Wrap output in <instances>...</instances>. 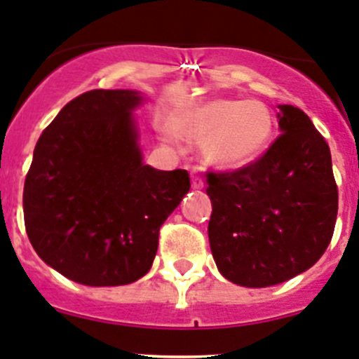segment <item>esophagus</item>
<instances>
[{
  "mask_svg": "<svg viewBox=\"0 0 359 359\" xmlns=\"http://www.w3.org/2000/svg\"><path fill=\"white\" fill-rule=\"evenodd\" d=\"M192 187L194 189H203L205 187V182H203V177L199 176L197 172H192Z\"/></svg>",
  "mask_w": 359,
  "mask_h": 359,
  "instance_id": "esophagus-1",
  "label": "esophagus"
}]
</instances>
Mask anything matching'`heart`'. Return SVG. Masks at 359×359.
I'll return each mask as SVG.
<instances>
[{
	"label": "heart",
	"instance_id": "heart-1",
	"mask_svg": "<svg viewBox=\"0 0 359 359\" xmlns=\"http://www.w3.org/2000/svg\"><path fill=\"white\" fill-rule=\"evenodd\" d=\"M177 128L190 139H206L205 153L210 162L236 169L255 162L267 149L274 119L259 101L213 97L183 111Z\"/></svg>",
	"mask_w": 359,
	"mask_h": 359
}]
</instances>
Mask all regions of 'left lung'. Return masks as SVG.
I'll return each instance as SVG.
<instances>
[{
    "instance_id": "8db88e82",
    "label": "left lung",
    "mask_w": 359,
    "mask_h": 359,
    "mask_svg": "<svg viewBox=\"0 0 359 359\" xmlns=\"http://www.w3.org/2000/svg\"><path fill=\"white\" fill-rule=\"evenodd\" d=\"M279 110L283 133L262 156L236 170L206 172L213 259L240 287H272L308 271L337 222L330 146L304 111Z\"/></svg>"
}]
</instances>
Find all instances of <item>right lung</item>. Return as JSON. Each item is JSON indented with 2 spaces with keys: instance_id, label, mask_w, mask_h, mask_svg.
<instances>
[{
  "instance_id": "1",
  "label": "right lung",
  "mask_w": 359,
  "mask_h": 359,
  "mask_svg": "<svg viewBox=\"0 0 359 359\" xmlns=\"http://www.w3.org/2000/svg\"><path fill=\"white\" fill-rule=\"evenodd\" d=\"M135 90L83 92L42 131L25 180V228L49 267L119 287L153 265L160 228L190 190L187 170L142 163Z\"/></svg>"
}]
</instances>
